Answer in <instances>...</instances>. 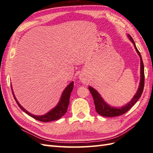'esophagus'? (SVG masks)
Masks as SVG:
<instances>
[{
	"instance_id": "1",
	"label": "esophagus",
	"mask_w": 153,
	"mask_h": 153,
	"mask_svg": "<svg viewBox=\"0 0 153 153\" xmlns=\"http://www.w3.org/2000/svg\"><path fill=\"white\" fill-rule=\"evenodd\" d=\"M79 79H80V80L83 82V83H85V82H86V79H85V76H81L80 77H79Z\"/></svg>"
}]
</instances>
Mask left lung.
Returning a JSON list of instances; mask_svg holds the SVG:
<instances>
[{"instance_id":"8db88e82","label":"left lung","mask_w":153,"mask_h":153,"mask_svg":"<svg viewBox=\"0 0 153 153\" xmlns=\"http://www.w3.org/2000/svg\"><path fill=\"white\" fill-rule=\"evenodd\" d=\"M128 37L129 39L131 40V41L133 43V45H134V46L136 50V52L140 57L141 75H140V82L139 88L138 89V91H137L136 94L134 95V97H133V98L131 100L130 102L127 103V105H124V106H122L121 107L116 108V107H112L110 106L109 105H108L107 103H105L102 97H101V96L100 95V94L97 92L94 88H92V87H88L89 91L91 92V94L92 95L94 101L96 112L98 113L99 114L104 117H115V116H118L125 114V112H127L128 111L130 110V109L132 107L133 105H134L137 101H138L141 96H142L143 91L145 76H144V66H143L142 56H141L138 50L137 49L135 42L134 40L132 39V38L131 37V36L130 35H128Z\"/></svg>"}]
</instances>
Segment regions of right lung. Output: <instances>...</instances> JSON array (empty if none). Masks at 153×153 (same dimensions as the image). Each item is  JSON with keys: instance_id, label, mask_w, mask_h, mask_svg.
Wrapping results in <instances>:
<instances>
[{"instance_id": "obj_1", "label": "right lung", "mask_w": 153, "mask_h": 153, "mask_svg": "<svg viewBox=\"0 0 153 153\" xmlns=\"http://www.w3.org/2000/svg\"><path fill=\"white\" fill-rule=\"evenodd\" d=\"M73 87H74V82L72 81V83H70L67 87H66L65 91H63V92H62L59 102L57 106L56 107H54L53 109H52V110L49 111L48 113H46V114L42 115V116L33 115L32 114H31V113L28 112L27 111H26L25 109L23 108L18 102L16 97H15L14 96L12 89H11V91H12L14 99L15 100V101H16L19 107L22 109V111H23L25 113H26L27 114L30 116L31 117H33L34 119H36L38 121H42V122H48V121H55V120H57L59 119H60L61 117L62 116H64L65 114H66V112H67L68 106L70 103L69 101L70 96L73 90Z\"/></svg>"}]
</instances>
